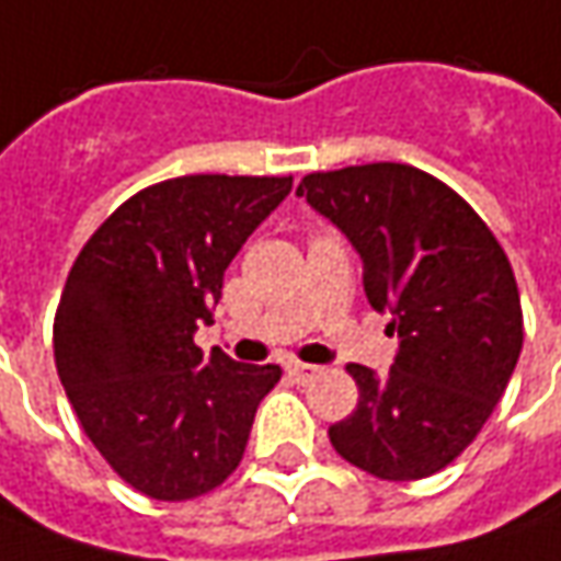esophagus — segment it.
<instances>
[{
	"label": "esophagus",
	"instance_id": "obj_1",
	"mask_svg": "<svg viewBox=\"0 0 561 561\" xmlns=\"http://www.w3.org/2000/svg\"><path fill=\"white\" fill-rule=\"evenodd\" d=\"M285 373L295 378V381H310V378L319 373V366H313V363H300V359H288V363H285Z\"/></svg>",
	"mask_w": 561,
	"mask_h": 561
}]
</instances>
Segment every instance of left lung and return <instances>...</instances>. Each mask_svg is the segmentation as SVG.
Listing matches in <instances>:
<instances>
[{"label": "left lung", "mask_w": 561, "mask_h": 561, "mask_svg": "<svg viewBox=\"0 0 561 561\" xmlns=\"http://www.w3.org/2000/svg\"><path fill=\"white\" fill-rule=\"evenodd\" d=\"M300 198L363 261V288L400 339L388 376L351 363L357 410L329 428L351 466L415 481L462 454L493 413L522 354L510 257L450 185L410 164L307 173Z\"/></svg>", "instance_id": "obj_1"}]
</instances>
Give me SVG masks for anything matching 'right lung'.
Listing matches in <instances>:
<instances>
[{"label":"right lung","mask_w":561,"mask_h":561,"mask_svg":"<svg viewBox=\"0 0 561 561\" xmlns=\"http://www.w3.org/2000/svg\"><path fill=\"white\" fill-rule=\"evenodd\" d=\"M291 176L195 173L126 198L83 244L55 313V366L83 432L129 488L180 503L239 469L279 366L195 344L222 273Z\"/></svg>","instance_id":"obj_1"}]
</instances>
